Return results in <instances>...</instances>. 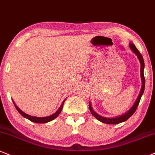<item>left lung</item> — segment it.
<instances>
[{
	"label": "left lung",
	"mask_w": 155,
	"mask_h": 155,
	"mask_svg": "<svg viewBox=\"0 0 155 155\" xmlns=\"http://www.w3.org/2000/svg\"><path fill=\"white\" fill-rule=\"evenodd\" d=\"M129 47L131 48V50H132L134 53H135L137 55V56L139 59V62H140L141 64V82H142V85H141V89L140 92H139V96L136 100V102H134V104L133 106L130 108L129 110L127 112L124 113V114L118 115V116L116 117H113V118H107V117H104L102 116V115H99L98 113H97L95 111H94L93 108L92 107V104L91 102H89V110H90L91 113H92L93 116L94 118L97 119L98 120H100V122L104 123V124H118L120 123L124 122V121L127 120L132 115L135 113L136 110L139 105V102H140L141 97V96L143 95V91H144V87H145V79H144V76H143V69H144V62H143V59L141 54L139 53V50H137V48H136V46L134 45V44L132 43V42H130L129 43Z\"/></svg>",
	"instance_id": "obj_1"
}]
</instances>
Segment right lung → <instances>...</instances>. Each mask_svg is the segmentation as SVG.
<instances>
[{
    "label": "right lung",
    "mask_w": 155,
    "mask_h": 155,
    "mask_svg": "<svg viewBox=\"0 0 155 155\" xmlns=\"http://www.w3.org/2000/svg\"><path fill=\"white\" fill-rule=\"evenodd\" d=\"M65 100H66V99L63 100L62 104H61V107L58 108V110L55 112V113H53V114L51 115H49V116H46V117H36V116H32V115H28V114H27V113H24L21 110H20L19 108L18 107V106L15 104V102L14 101H13V102H14L15 107L16 108V110H17L18 113H19L20 114H21L22 116L24 117V118H25L28 119V120H31V122L37 123V124H45V123L50 122V121L54 120V119L56 118L58 116V115L61 113V110H62V108H63V104H64Z\"/></svg>",
    "instance_id": "1"
}]
</instances>
